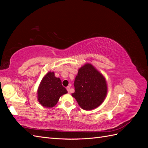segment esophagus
<instances>
[{
    "label": "esophagus",
    "mask_w": 148,
    "mask_h": 148,
    "mask_svg": "<svg viewBox=\"0 0 148 148\" xmlns=\"http://www.w3.org/2000/svg\"><path fill=\"white\" fill-rule=\"evenodd\" d=\"M66 90H67V91H68L69 92H70V86H67V87L66 88Z\"/></svg>",
    "instance_id": "34e87169"
}]
</instances>
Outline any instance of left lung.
Instances as JSON below:
<instances>
[{"instance_id": "1", "label": "left lung", "mask_w": 148, "mask_h": 148, "mask_svg": "<svg viewBox=\"0 0 148 148\" xmlns=\"http://www.w3.org/2000/svg\"><path fill=\"white\" fill-rule=\"evenodd\" d=\"M75 92L71 94L82 109L96 108L104 101L107 95V84L104 77L92 65L81 67L74 82Z\"/></svg>"}]
</instances>
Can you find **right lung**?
Returning <instances> with one entry per match:
<instances>
[{"label":"right lung","instance_id":"add662e5","mask_svg":"<svg viewBox=\"0 0 148 148\" xmlns=\"http://www.w3.org/2000/svg\"><path fill=\"white\" fill-rule=\"evenodd\" d=\"M67 92L62 85L59 78H56L53 72L46 75L40 83L38 91V101L44 107H52L59 101L61 96Z\"/></svg>","mask_w":148,"mask_h":148}]
</instances>
